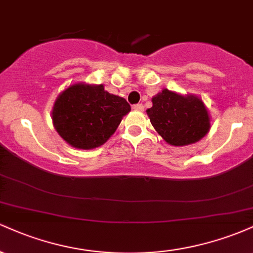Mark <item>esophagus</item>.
<instances>
[{
    "label": "esophagus",
    "instance_id": "esophagus-1",
    "mask_svg": "<svg viewBox=\"0 0 253 253\" xmlns=\"http://www.w3.org/2000/svg\"><path fill=\"white\" fill-rule=\"evenodd\" d=\"M133 109L136 110V112H143L144 110V106L141 103H136L133 106Z\"/></svg>",
    "mask_w": 253,
    "mask_h": 253
}]
</instances>
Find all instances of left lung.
I'll return each instance as SVG.
<instances>
[{
	"instance_id": "8db88e82",
	"label": "left lung",
	"mask_w": 253,
	"mask_h": 253,
	"mask_svg": "<svg viewBox=\"0 0 253 253\" xmlns=\"http://www.w3.org/2000/svg\"><path fill=\"white\" fill-rule=\"evenodd\" d=\"M158 134L173 146L196 143L208 133L211 118L201 98L164 89L152 97V107L146 110Z\"/></svg>"
}]
</instances>
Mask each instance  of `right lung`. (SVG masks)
<instances>
[{
    "label": "right lung",
    "mask_w": 253,
    "mask_h": 253,
    "mask_svg": "<svg viewBox=\"0 0 253 253\" xmlns=\"http://www.w3.org/2000/svg\"><path fill=\"white\" fill-rule=\"evenodd\" d=\"M130 106L102 84L76 83L59 94L52 109L53 126L72 147L91 150L114 134Z\"/></svg>",
    "instance_id": "1"
}]
</instances>
